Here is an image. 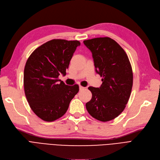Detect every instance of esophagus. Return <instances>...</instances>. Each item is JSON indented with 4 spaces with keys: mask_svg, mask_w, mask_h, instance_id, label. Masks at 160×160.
Segmentation results:
<instances>
[{
    "mask_svg": "<svg viewBox=\"0 0 160 160\" xmlns=\"http://www.w3.org/2000/svg\"><path fill=\"white\" fill-rule=\"evenodd\" d=\"M85 87H82V86H79V90H82V89H85Z\"/></svg>",
    "mask_w": 160,
    "mask_h": 160,
    "instance_id": "34e87169",
    "label": "esophagus"
}]
</instances>
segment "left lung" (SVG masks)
<instances>
[{
    "mask_svg": "<svg viewBox=\"0 0 160 160\" xmlns=\"http://www.w3.org/2000/svg\"><path fill=\"white\" fill-rule=\"evenodd\" d=\"M91 51L96 72L102 77L99 88L89 87L92 98L86 104L91 116L109 121L122 112L129 101L132 87V70L125 50L110 37L83 41Z\"/></svg>",
    "mask_w": 160,
    "mask_h": 160,
    "instance_id": "1",
    "label": "left lung"
}]
</instances>
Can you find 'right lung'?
<instances>
[{"instance_id":"1","label":"right lung","mask_w":160,"mask_h":160,"mask_svg":"<svg viewBox=\"0 0 160 160\" xmlns=\"http://www.w3.org/2000/svg\"><path fill=\"white\" fill-rule=\"evenodd\" d=\"M80 45L79 41L52 39L36 48L25 63L23 85L25 97L37 116L54 121L67 112L79 92V85H66L58 79L65 75L70 60Z\"/></svg>"}]
</instances>
